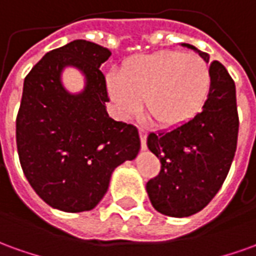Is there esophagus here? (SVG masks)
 <instances>
[{
    "label": "esophagus",
    "instance_id": "34e87169",
    "mask_svg": "<svg viewBox=\"0 0 256 256\" xmlns=\"http://www.w3.org/2000/svg\"><path fill=\"white\" fill-rule=\"evenodd\" d=\"M138 133H140V140H141V150H146V132H145L144 128H140Z\"/></svg>",
    "mask_w": 256,
    "mask_h": 256
}]
</instances>
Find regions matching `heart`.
<instances>
[{"label":"heart","instance_id":"1","mask_svg":"<svg viewBox=\"0 0 256 256\" xmlns=\"http://www.w3.org/2000/svg\"><path fill=\"white\" fill-rule=\"evenodd\" d=\"M211 71L193 53L156 52L128 58L122 72L111 71L106 86L114 115L128 118L140 106L163 128L188 123L211 92Z\"/></svg>","mask_w":256,"mask_h":256}]
</instances>
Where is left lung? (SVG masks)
Instances as JSON below:
<instances>
[{"instance_id": "left-lung-1", "label": "left lung", "mask_w": 256, "mask_h": 256, "mask_svg": "<svg viewBox=\"0 0 256 256\" xmlns=\"http://www.w3.org/2000/svg\"><path fill=\"white\" fill-rule=\"evenodd\" d=\"M181 45L210 62L207 53L190 44ZM210 71L212 84L203 110L188 123L150 133L146 138L162 163L159 176L146 184V192L154 208L163 215L184 218L203 210L222 186L234 158L236 86L220 62H212Z\"/></svg>"}]
</instances>
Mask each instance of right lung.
I'll return each instance as SVG.
<instances>
[{
    "label": "right lung",
    "instance_id": "right-lung-1",
    "mask_svg": "<svg viewBox=\"0 0 256 256\" xmlns=\"http://www.w3.org/2000/svg\"><path fill=\"white\" fill-rule=\"evenodd\" d=\"M111 56L94 42L75 40L48 52L26 76L16 119V144L23 172L53 208H94L108 190L114 170L138 155V130L110 118L106 78L98 67ZM66 68L85 79L71 94Z\"/></svg>",
    "mask_w": 256,
    "mask_h": 256
}]
</instances>
